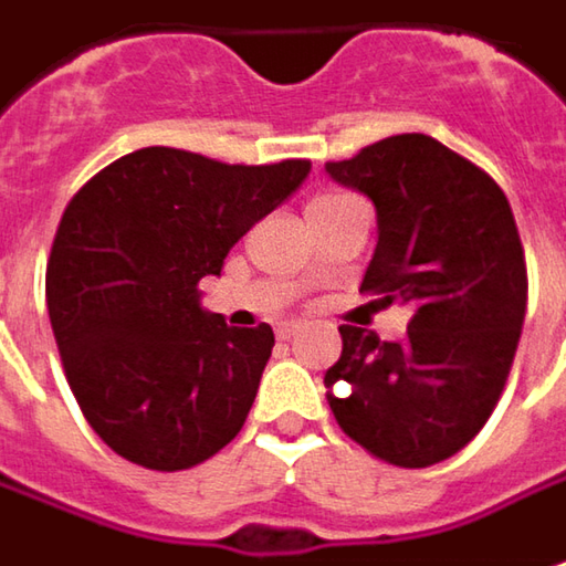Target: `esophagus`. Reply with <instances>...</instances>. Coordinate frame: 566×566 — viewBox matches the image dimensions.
<instances>
[{
    "label": "esophagus",
    "mask_w": 566,
    "mask_h": 566,
    "mask_svg": "<svg viewBox=\"0 0 566 566\" xmlns=\"http://www.w3.org/2000/svg\"><path fill=\"white\" fill-rule=\"evenodd\" d=\"M298 327H302L298 321H283V324L276 327V337H280V339H293L295 334H298Z\"/></svg>",
    "instance_id": "esophagus-1"
}]
</instances>
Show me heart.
Listing matches in <instances>:
<instances>
[{
  "mask_svg": "<svg viewBox=\"0 0 566 566\" xmlns=\"http://www.w3.org/2000/svg\"><path fill=\"white\" fill-rule=\"evenodd\" d=\"M339 198H349V195H339V191H331V195H317L315 201H312V207L334 205V201H339ZM312 207H308V210H312Z\"/></svg>",
  "mask_w": 566,
  "mask_h": 566,
  "instance_id": "heart-1",
  "label": "heart"
}]
</instances>
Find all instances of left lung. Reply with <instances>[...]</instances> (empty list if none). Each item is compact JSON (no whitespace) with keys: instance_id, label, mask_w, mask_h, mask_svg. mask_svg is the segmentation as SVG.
<instances>
[{"instance_id":"1","label":"left lung","mask_w":566,"mask_h":566,"mask_svg":"<svg viewBox=\"0 0 566 566\" xmlns=\"http://www.w3.org/2000/svg\"><path fill=\"white\" fill-rule=\"evenodd\" d=\"M327 172L378 210L361 293L412 308L400 343L339 327L327 402L384 463H441L489 422L516 356L530 280L511 201L482 166L428 135L368 144Z\"/></svg>"}]
</instances>
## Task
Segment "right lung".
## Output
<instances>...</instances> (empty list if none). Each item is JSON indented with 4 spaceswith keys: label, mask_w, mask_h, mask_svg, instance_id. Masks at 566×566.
I'll return each mask as SVG.
<instances>
[{
    "label": "right lung",
    "mask_w": 566,
    "mask_h": 566,
    "mask_svg": "<svg viewBox=\"0 0 566 566\" xmlns=\"http://www.w3.org/2000/svg\"><path fill=\"white\" fill-rule=\"evenodd\" d=\"M308 169L142 147L69 201L46 261L50 324L84 419L128 463L191 469L242 431L273 331L227 327L198 286Z\"/></svg>",
    "instance_id": "obj_1"
}]
</instances>
